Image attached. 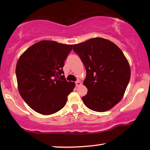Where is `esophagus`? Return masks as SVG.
Masks as SVG:
<instances>
[{
	"mask_svg": "<svg viewBox=\"0 0 150 150\" xmlns=\"http://www.w3.org/2000/svg\"><path fill=\"white\" fill-rule=\"evenodd\" d=\"M81 85V83L79 81H77L75 82V86H76V87H79V86H80Z\"/></svg>",
	"mask_w": 150,
	"mask_h": 150,
	"instance_id": "34e87169",
	"label": "esophagus"
}]
</instances>
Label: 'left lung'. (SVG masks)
I'll list each match as a JSON object with an SVG mask.
<instances>
[{"mask_svg": "<svg viewBox=\"0 0 150 150\" xmlns=\"http://www.w3.org/2000/svg\"><path fill=\"white\" fill-rule=\"evenodd\" d=\"M86 69L83 84L88 93L82 100L90 110L105 112L123 97L130 80L131 69L122 50L102 38L73 45Z\"/></svg>", "mask_w": 150, "mask_h": 150, "instance_id": "obj_1", "label": "left lung"}]
</instances>
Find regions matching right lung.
Listing matches in <instances>:
<instances>
[{
	"label": "right lung",
	"instance_id": "add662e5",
	"mask_svg": "<svg viewBox=\"0 0 150 150\" xmlns=\"http://www.w3.org/2000/svg\"><path fill=\"white\" fill-rule=\"evenodd\" d=\"M73 45L42 40L27 49L18 60V89L29 106L44 115L65 106L74 82L67 81L62 71Z\"/></svg>",
	"mask_w": 150,
	"mask_h": 150
}]
</instances>
